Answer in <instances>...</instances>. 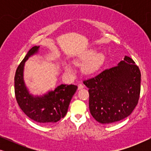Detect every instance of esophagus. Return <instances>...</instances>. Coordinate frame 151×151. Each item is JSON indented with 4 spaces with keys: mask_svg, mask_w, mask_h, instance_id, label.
<instances>
[{
    "mask_svg": "<svg viewBox=\"0 0 151 151\" xmlns=\"http://www.w3.org/2000/svg\"><path fill=\"white\" fill-rule=\"evenodd\" d=\"M78 89H82V88H84V84H82V83L78 84Z\"/></svg>",
    "mask_w": 151,
    "mask_h": 151,
    "instance_id": "obj_1",
    "label": "esophagus"
}]
</instances>
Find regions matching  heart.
<instances>
[{
    "mask_svg": "<svg viewBox=\"0 0 151 151\" xmlns=\"http://www.w3.org/2000/svg\"><path fill=\"white\" fill-rule=\"evenodd\" d=\"M103 61H104V55L102 53H96V50L89 49L82 53L75 63L79 65L85 62L82 66V71L86 74H91L100 69ZM65 68L67 71H71V69L69 65H66Z\"/></svg>",
    "mask_w": 151,
    "mask_h": 151,
    "instance_id": "obj_1",
    "label": "heart"
}]
</instances>
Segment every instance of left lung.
I'll list each match as a JSON object with an SVG mask.
<instances>
[{"label":"left lung","mask_w":151,"mask_h":151,"mask_svg":"<svg viewBox=\"0 0 151 151\" xmlns=\"http://www.w3.org/2000/svg\"><path fill=\"white\" fill-rule=\"evenodd\" d=\"M89 93V110L94 119L110 124L124 119L137 106L141 73L130 57L124 56L116 67L83 80Z\"/></svg>","instance_id":"obj_1"}]
</instances>
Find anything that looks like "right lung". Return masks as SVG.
Masks as SVG:
<instances>
[{"label": "right lung", "mask_w": 151, "mask_h": 151, "mask_svg": "<svg viewBox=\"0 0 151 151\" xmlns=\"http://www.w3.org/2000/svg\"><path fill=\"white\" fill-rule=\"evenodd\" d=\"M39 46L33 47L16 71L14 91L20 108L33 120L39 123L56 122L67 114L69 103L77 90L74 84H60L53 91L42 97H33L29 93L23 80L24 62L38 51Z\"/></svg>", "instance_id": "right-lung-1"}]
</instances>
